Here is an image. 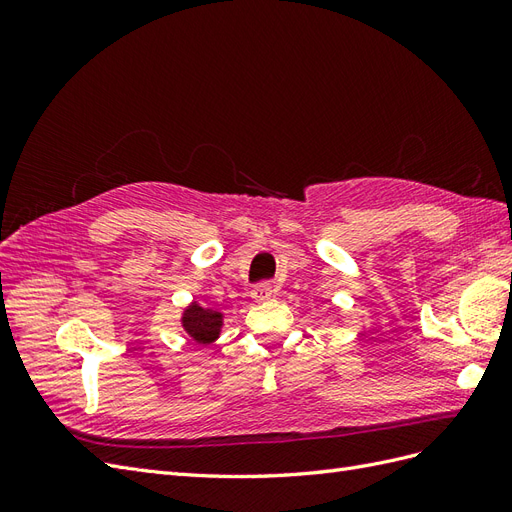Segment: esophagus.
I'll use <instances>...</instances> for the list:
<instances>
[{"instance_id":"34e87169","label":"esophagus","mask_w":512,"mask_h":512,"mask_svg":"<svg viewBox=\"0 0 512 512\" xmlns=\"http://www.w3.org/2000/svg\"><path fill=\"white\" fill-rule=\"evenodd\" d=\"M273 297V286L269 282H258L254 288H252V299L256 303H265Z\"/></svg>"}]
</instances>
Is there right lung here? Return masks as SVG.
<instances>
[{"instance_id":"obj_1","label":"right lung","mask_w":512,"mask_h":512,"mask_svg":"<svg viewBox=\"0 0 512 512\" xmlns=\"http://www.w3.org/2000/svg\"><path fill=\"white\" fill-rule=\"evenodd\" d=\"M220 324H222V316L218 312H209V309H203L198 305H192L183 316L185 331H188L200 344H209L211 339L218 337Z\"/></svg>"}]
</instances>
